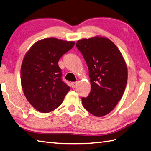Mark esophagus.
Wrapping results in <instances>:
<instances>
[{"label": "esophagus", "instance_id": "1", "mask_svg": "<svg viewBox=\"0 0 151 151\" xmlns=\"http://www.w3.org/2000/svg\"><path fill=\"white\" fill-rule=\"evenodd\" d=\"M76 84H77L76 82H72V83H71V86H72L73 88H75V86H76Z\"/></svg>", "mask_w": 151, "mask_h": 151}]
</instances>
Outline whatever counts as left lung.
<instances>
[{"instance_id": "obj_1", "label": "left lung", "mask_w": 151, "mask_h": 151, "mask_svg": "<svg viewBox=\"0 0 151 151\" xmlns=\"http://www.w3.org/2000/svg\"><path fill=\"white\" fill-rule=\"evenodd\" d=\"M76 47L86 61L91 91L82 98L84 108L96 117L113 110L124 93L127 81V67L122 54L110 40L95 36L82 39Z\"/></svg>"}]
</instances>
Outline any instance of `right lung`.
<instances>
[{"label": "right lung", "instance_id": "obj_1", "mask_svg": "<svg viewBox=\"0 0 151 151\" xmlns=\"http://www.w3.org/2000/svg\"><path fill=\"white\" fill-rule=\"evenodd\" d=\"M73 41L55 37L35 42L24 57L21 84L29 104L42 113H49L61 105L70 87L61 80L58 62L73 47Z\"/></svg>", "mask_w": 151, "mask_h": 151}]
</instances>
